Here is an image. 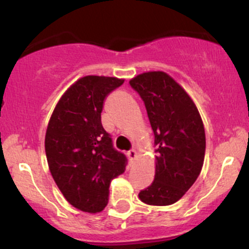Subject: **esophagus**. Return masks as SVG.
I'll return each instance as SVG.
<instances>
[{
    "label": "esophagus",
    "mask_w": 249,
    "mask_h": 249,
    "mask_svg": "<svg viewBox=\"0 0 249 249\" xmlns=\"http://www.w3.org/2000/svg\"><path fill=\"white\" fill-rule=\"evenodd\" d=\"M126 154H127V158H129V160H130V161H131V162L134 161V160L137 158V152H136V150H134V149L129 150V152H127Z\"/></svg>",
    "instance_id": "obj_1"
}]
</instances>
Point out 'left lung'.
Wrapping results in <instances>:
<instances>
[{
    "instance_id": "8db88e82",
    "label": "left lung",
    "mask_w": 249,
    "mask_h": 249,
    "mask_svg": "<svg viewBox=\"0 0 249 249\" xmlns=\"http://www.w3.org/2000/svg\"><path fill=\"white\" fill-rule=\"evenodd\" d=\"M130 85L144 102L157 147L154 180L139 197L147 205H172L201 172L206 149L202 119L187 91L165 72H144Z\"/></svg>"
}]
</instances>
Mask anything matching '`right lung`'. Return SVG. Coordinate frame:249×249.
Here are the masks:
<instances>
[{
	"mask_svg": "<svg viewBox=\"0 0 249 249\" xmlns=\"http://www.w3.org/2000/svg\"><path fill=\"white\" fill-rule=\"evenodd\" d=\"M123 83L115 77L80 78L62 95L48 124L50 173L65 199L83 212H101L110 180L125 171L126 157L113 148L101 123L105 99Z\"/></svg>",
	"mask_w": 249,
	"mask_h": 249,
	"instance_id": "obj_1",
	"label": "right lung"
}]
</instances>
